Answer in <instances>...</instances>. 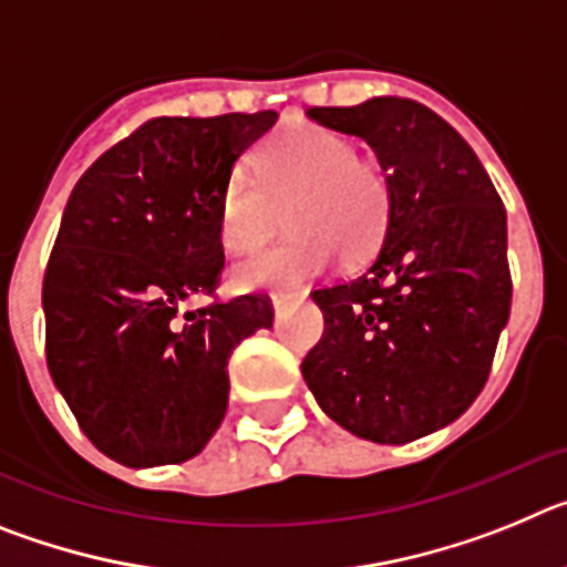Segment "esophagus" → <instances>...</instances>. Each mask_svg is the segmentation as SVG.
<instances>
[{
	"mask_svg": "<svg viewBox=\"0 0 567 567\" xmlns=\"http://www.w3.org/2000/svg\"><path fill=\"white\" fill-rule=\"evenodd\" d=\"M298 295L300 292H289V289H287V292H272V307L275 309H284L289 303V300H295V298H298Z\"/></svg>",
	"mask_w": 567,
	"mask_h": 567,
	"instance_id": "34e87169",
	"label": "esophagus"
}]
</instances>
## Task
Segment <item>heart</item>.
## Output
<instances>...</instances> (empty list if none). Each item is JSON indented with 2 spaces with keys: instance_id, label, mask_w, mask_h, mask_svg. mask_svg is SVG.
Masks as SVG:
<instances>
[{
  "instance_id": "heart-1",
  "label": "heart",
  "mask_w": 567,
  "mask_h": 567,
  "mask_svg": "<svg viewBox=\"0 0 567 567\" xmlns=\"http://www.w3.org/2000/svg\"><path fill=\"white\" fill-rule=\"evenodd\" d=\"M292 235L235 269L240 289H292L340 258L354 267L383 244L394 213L392 175L358 155L352 138L320 124H292L252 155V182L233 178L218 204V240L249 255L272 235L278 213Z\"/></svg>"
}]
</instances>
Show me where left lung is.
Listing matches in <instances>:
<instances>
[{"label":"left lung","mask_w":567,"mask_h":567,"mask_svg":"<svg viewBox=\"0 0 567 567\" xmlns=\"http://www.w3.org/2000/svg\"><path fill=\"white\" fill-rule=\"evenodd\" d=\"M309 118L369 142L392 175L394 213L358 278L312 292L323 338L300 372L346 432L412 443L457 420L491 374L511 312L503 198L463 135L412 99Z\"/></svg>","instance_id":"left-lung-1"}]
</instances>
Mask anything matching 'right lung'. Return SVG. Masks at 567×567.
Wrapping results in <instances>:
<instances>
[{
    "label": "right lung",
    "instance_id": "obj_1",
    "mask_svg": "<svg viewBox=\"0 0 567 567\" xmlns=\"http://www.w3.org/2000/svg\"><path fill=\"white\" fill-rule=\"evenodd\" d=\"M275 110L158 115L70 193L42 280L44 358L79 429L130 468L184 463L221 425L229 354L272 327L267 295L215 298L218 204ZM210 303L187 310L186 300Z\"/></svg>",
    "mask_w": 567,
    "mask_h": 567
}]
</instances>
